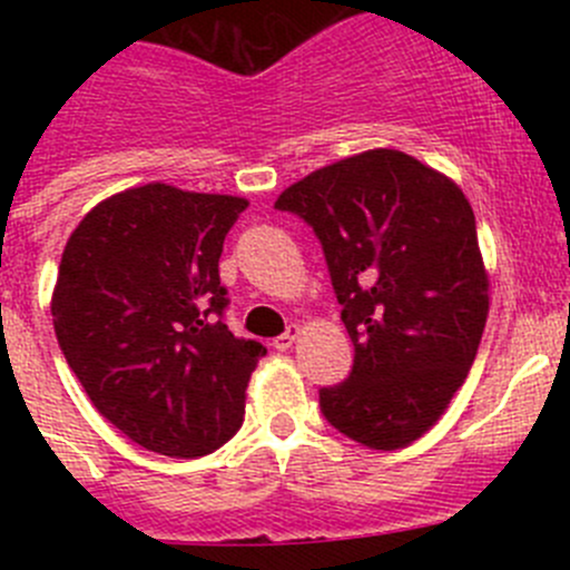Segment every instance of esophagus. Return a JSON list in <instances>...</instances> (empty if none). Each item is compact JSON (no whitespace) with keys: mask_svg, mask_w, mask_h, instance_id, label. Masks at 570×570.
<instances>
[{"mask_svg":"<svg viewBox=\"0 0 570 570\" xmlns=\"http://www.w3.org/2000/svg\"><path fill=\"white\" fill-rule=\"evenodd\" d=\"M297 336H301V327H297V325H292L289 331H286V333H281L278 338H273V347L278 350V353H286V350H289L292 344L297 342Z\"/></svg>","mask_w":570,"mask_h":570,"instance_id":"34e87169","label":"esophagus"}]
</instances>
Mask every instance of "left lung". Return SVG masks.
I'll list each match as a JSON object with an SVG mask.
<instances>
[{"mask_svg":"<svg viewBox=\"0 0 570 570\" xmlns=\"http://www.w3.org/2000/svg\"><path fill=\"white\" fill-rule=\"evenodd\" d=\"M320 237L355 347L320 389L327 422L370 450L422 439L463 386L488 320V273L469 198L394 148L314 170L275 200Z\"/></svg>","mask_w":570,"mask_h":570,"instance_id":"left-lung-1","label":"left lung"}]
</instances>
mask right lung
<instances>
[{
    "label": "right lung",
    "instance_id": "obj_1",
    "mask_svg": "<svg viewBox=\"0 0 570 570\" xmlns=\"http://www.w3.org/2000/svg\"><path fill=\"white\" fill-rule=\"evenodd\" d=\"M248 200L151 181L105 198L62 250L51 317L96 411L146 450L200 458L243 424L267 350L223 322V239Z\"/></svg>",
    "mask_w": 570,
    "mask_h": 570
}]
</instances>
